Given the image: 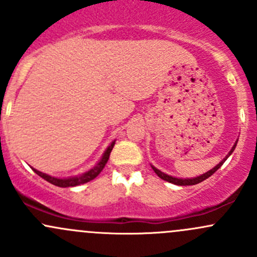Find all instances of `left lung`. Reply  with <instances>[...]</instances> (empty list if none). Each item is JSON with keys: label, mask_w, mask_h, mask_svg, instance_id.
<instances>
[{"label": "left lung", "mask_w": 257, "mask_h": 257, "mask_svg": "<svg viewBox=\"0 0 257 257\" xmlns=\"http://www.w3.org/2000/svg\"><path fill=\"white\" fill-rule=\"evenodd\" d=\"M236 144H237V141L235 142V144H234V147L231 148V150H230L229 152V154L226 155V157L224 158V159L221 160V162L219 163V164L216 165V167H214L212 168L211 170H209V172H206L205 174H203V175H199V177H196V178H191V179H179V178H175V177H172V175H168V174H165V173H163V172H160L159 169H157V168L155 167H153L152 165V168H153V170H154L155 172V174L158 175V177H159L160 179H163V180H165V181H169V183H172V184H175V185H195V184H199V183H201V181H204L205 180V179H208L209 177H211L212 174H214L215 172H216L217 169H219L220 167H221L222 164H224L225 163V160L227 159V158L230 157V155L232 154V152H234L235 150V148H236Z\"/></svg>", "instance_id": "1"}]
</instances>
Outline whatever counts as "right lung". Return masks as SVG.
I'll use <instances>...</instances> for the list:
<instances>
[{"label": "right lung", "instance_id": "right-lung-1", "mask_svg": "<svg viewBox=\"0 0 257 257\" xmlns=\"http://www.w3.org/2000/svg\"><path fill=\"white\" fill-rule=\"evenodd\" d=\"M114 144H115V141L112 142L109 147L107 148V150H105V152L103 153L102 159H100L99 162H98V164L95 165L94 168H92V169L88 170V172H85L84 174H82V175H77V177H71V178L59 179V178L51 177V175H48V174H45V173L40 172V170H37V169H33V168H32V169L35 170L36 174L40 175L41 178H43V179H45V180H47L48 183L53 184V185L59 186V188H68V186L80 185V184H84V183H88V181L93 180V179L97 178L98 175H99V173L102 172L103 168H104L105 164H107L108 159H109L110 152H112Z\"/></svg>", "mask_w": 257, "mask_h": 257}]
</instances>
